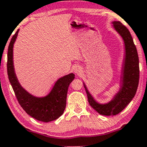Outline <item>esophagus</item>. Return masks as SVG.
Listing matches in <instances>:
<instances>
[{
    "mask_svg": "<svg viewBox=\"0 0 147 147\" xmlns=\"http://www.w3.org/2000/svg\"><path fill=\"white\" fill-rule=\"evenodd\" d=\"M82 67H81L80 66H76L75 67V69H74V71H75V72L76 74H78V75H79V74H80L81 72H82Z\"/></svg>",
    "mask_w": 147,
    "mask_h": 147,
    "instance_id": "34e87169",
    "label": "esophagus"
}]
</instances>
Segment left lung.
<instances>
[{
    "mask_svg": "<svg viewBox=\"0 0 147 147\" xmlns=\"http://www.w3.org/2000/svg\"><path fill=\"white\" fill-rule=\"evenodd\" d=\"M113 26L122 37L126 50L123 77H121L122 80L119 92L114 100L109 103L100 105L93 99L85 84H84L90 106L99 114L105 116L118 115L129 105L137 92L139 80V57L130 32L127 27L120 22H113Z\"/></svg>",
    "mask_w": 147,
    "mask_h": 147,
    "instance_id": "obj_1",
    "label": "left lung"
}]
</instances>
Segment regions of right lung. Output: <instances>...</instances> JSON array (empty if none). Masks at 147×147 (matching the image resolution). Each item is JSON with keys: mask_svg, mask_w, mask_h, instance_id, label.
Masks as SVG:
<instances>
[{"mask_svg": "<svg viewBox=\"0 0 147 147\" xmlns=\"http://www.w3.org/2000/svg\"><path fill=\"white\" fill-rule=\"evenodd\" d=\"M18 32V30L12 37L10 42L7 61L8 79L16 98L25 112L35 119L43 122L57 119L64 112L68 87L75 78V75L71 73L60 78L55 82L50 94L45 97H35L29 94L18 81L13 67V48Z\"/></svg>", "mask_w": 147, "mask_h": 147, "instance_id": "add662e5", "label": "right lung"}]
</instances>
